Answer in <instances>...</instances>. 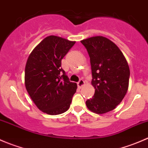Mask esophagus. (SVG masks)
Masks as SVG:
<instances>
[{
  "instance_id": "obj_1",
  "label": "esophagus",
  "mask_w": 148,
  "mask_h": 148,
  "mask_svg": "<svg viewBox=\"0 0 148 148\" xmlns=\"http://www.w3.org/2000/svg\"><path fill=\"white\" fill-rule=\"evenodd\" d=\"M84 84V82L83 79H80L79 81L77 82V86H78L79 88H81Z\"/></svg>"
}]
</instances>
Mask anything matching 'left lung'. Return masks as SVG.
Here are the masks:
<instances>
[{
	"label": "left lung",
	"instance_id": "left-lung-1",
	"mask_svg": "<svg viewBox=\"0 0 148 148\" xmlns=\"http://www.w3.org/2000/svg\"><path fill=\"white\" fill-rule=\"evenodd\" d=\"M90 58L93 97L86 101L89 110L104 114L114 110L127 92L130 69L123 53L115 44L103 36L81 41Z\"/></svg>",
	"mask_w": 148,
	"mask_h": 148
}]
</instances>
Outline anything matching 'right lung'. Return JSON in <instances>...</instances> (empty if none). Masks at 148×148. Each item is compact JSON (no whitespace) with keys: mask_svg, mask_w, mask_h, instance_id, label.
<instances>
[{"mask_svg":"<svg viewBox=\"0 0 148 148\" xmlns=\"http://www.w3.org/2000/svg\"><path fill=\"white\" fill-rule=\"evenodd\" d=\"M75 41L56 36L44 38L32 51L25 69V85L40 110L51 115L69 108L77 85L69 81L62 68V60Z\"/></svg>","mask_w":148,"mask_h":148,"instance_id":"right-lung-1","label":"right lung"}]
</instances>
